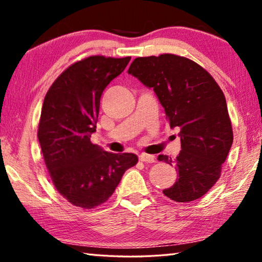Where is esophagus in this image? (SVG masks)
Returning a JSON list of instances; mask_svg holds the SVG:
<instances>
[{
	"mask_svg": "<svg viewBox=\"0 0 262 262\" xmlns=\"http://www.w3.org/2000/svg\"><path fill=\"white\" fill-rule=\"evenodd\" d=\"M139 158H140L141 162H144V163H154L155 162V157L152 156V155L141 154Z\"/></svg>",
	"mask_w": 262,
	"mask_h": 262,
	"instance_id": "34e87169",
	"label": "esophagus"
}]
</instances>
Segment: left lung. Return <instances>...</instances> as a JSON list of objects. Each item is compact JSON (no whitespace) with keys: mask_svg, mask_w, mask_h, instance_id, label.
<instances>
[{"mask_svg":"<svg viewBox=\"0 0 262 262\" xmlns=\"http://www.w3.org/2000/svg\"><path fill=\"white\" fill-rule=\"evenodd\" d=\"M128 74L154 89L170 127L180 129L177 158L158 156L178 171V179L164 195L177 202L200 199L220 179L233 142L223 91L200 64L174 54L136 57Z\"/></svg>","mask_w":262,"mask_h":262,"instance_id":"left-lung-1","label":"left lung"}]
</instances>
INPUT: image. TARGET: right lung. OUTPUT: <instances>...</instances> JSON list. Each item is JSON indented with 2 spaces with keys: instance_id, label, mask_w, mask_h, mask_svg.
Listing matches in <instances>:
<instances>
[{
  "instance_id": "1",
  "label": "right lung",
  "mask_w": 262,
  "mask_h": 262,
  "mask_svg": "<svg viewBox=\"0 0 262 262\" xmlns=\"http://www.w3.org/2000/svg\"><path fill=\"white\" fill-rule=\"evenodd\" d=\"M130 56H89L57 77L43 99L38 140L53 184L68 202L83 209L103 205L128 168L134 154H112L90 141L96 132L100 97L125 70Z\"/></svg>"
}]
</instances>
